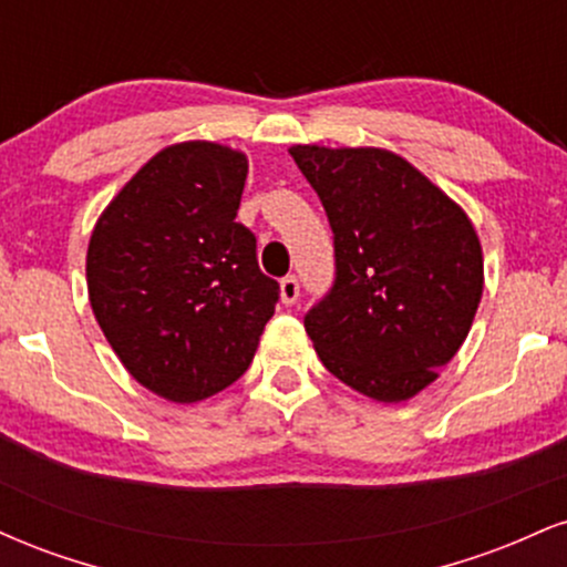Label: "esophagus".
Listing matches in <instances>:
<instances>
[{
  "mask_svg": "<svg viewBox=\"0 0 567 567\" xmlns=\"http://www.w3.org/2000/svg\"><path fill=\"white\" fill-rule=\"evenodd\" d=\"M298 292H301V285H298V277H282V282H279V296H282V303H296L298 301Z\"/></svg>",
  "mask_w": 567,
  "mask_h": 567,
  "instance_id": "34e87169",
  "label": "esophagus"
}]
</instances>
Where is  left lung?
Instances as JSON below:
<instances>
[{
  "instance_id": "8db88e82",
  "label": "left lung",
  "mask_w": 567,
  "mask_h": 567,
  "mask_svg": "<svg viewBox=\"0 0 567 567\" xmlns=\"http://www.w3.org/2000/svg\"><path fill=\"white\" fill-rule=\"evenodd\" d=\"M333 229L336 277L306 311L322 365L357 392L402 402L437 379L470 333L483 250L470 218L381 148L292 146Z\"/></svg>"
}]
</instances>
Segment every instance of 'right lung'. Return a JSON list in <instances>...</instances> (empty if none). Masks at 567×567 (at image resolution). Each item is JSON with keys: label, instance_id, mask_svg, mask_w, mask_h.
Here are the masks:
<instances>
[{"label": "right lung", "instance_id": "1", "mask_svg": "<svg viewBox=\"0 0 567 567\" xmlns=\"http://www.w3.org/2000/svg\"><path fill=\"white\" fill-rule=\"evenodd\" d=\"M247 159L218 143L165 148L97 220L87 247L95 320L135 381L197 402L250 368L279 282L237 224Z\"/></svg>", "mask_w": 567, "mask_h": 567}]
</instances>
